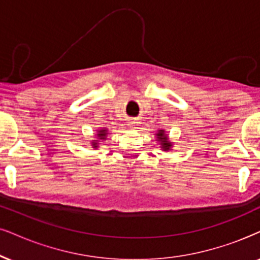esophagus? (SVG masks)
<instances>
[{"mask_svg":"<svg viewBox=\"0 0 260 260\" xmlns=\"http://www.w3.org/2000/svg\"><path fill=\"white\" fill-rule=\"evenodd\" d=\"M136 123L137 121H135V119H129V121H127V125H129V126H135Z\"/></svg>","mask_w":260,"mask_h":260,"instance_id":"obj_1","label":"esophagus"}]
</instances>
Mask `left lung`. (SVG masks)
<instances>
[{"label":"left lung","mask_w":260,"mask_h":260,"mask_svg":"<svg viewBox=\"0 0 260 260\" xmlns=\"http://www.w3.org/2000/svg\"><path fill=\"white\" fill-rule=\"evenodd\" d=\"M161 131V133L160 134H158V136H159V139H160V141H161V145H162V148H164L165 150H168L169 148H170V142H168V137L166 136H164V133H162V130H160Z\"/></svg>","instance_id":"1"}]
</instances>
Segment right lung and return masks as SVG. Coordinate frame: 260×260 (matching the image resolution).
I'll list each match as a JSON object with an SVG mask.
<instances>
[{"label":"right lung","instance_id":"add662e5","mask_svg":"<svg viewBox=\"0 0 260 260\" xmlns=\"http://www.w3.org/2000/svg\"><path fill=\"white\" fill-rule=\"evenodd\" d=\"M105 133H106V130H101L100 134H99V136H100L101 139H105V136H106ZM94 145H96V143H94Z\"/></svg>","mask_w":260,"mask_h":260}]
</instances>
